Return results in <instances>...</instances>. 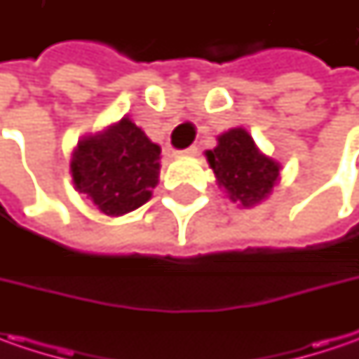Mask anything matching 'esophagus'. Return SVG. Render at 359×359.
<instances>
[{"mask_svg": "<svg viewBox=\"0 0 359 359\" xmlns=\"http://www.w3.org/2000/svg\"><path fill=\"white\" fill-rule=\"evenodd\" d=\"M175 156H182V158H194V156H198V147H196V145H189V147H186V149L175 151Z\"/></svg>", "mask_w": 359, "mask_h": 359, "instance_id": "34e87169", "label": "esophagus"}]
</instances>
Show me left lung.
Returning <instances> with one entry per match:
<instances>
[{
    "label": "left lung",
    "instance_id": "1",
    "mask_svg": "<svg viewBox=\"0 0 359 359\" xmlns=\"http://www.w3.org/2000/svg\"><path fill=\"white\" fill-rule=\"evenodd\" d=\"M217 186L224 187L231 201L252 208L266 200L280 177V163L264 156L252 135L233 128L217 137V147L205 151Z\"/></svg>",
    "mask_w": 359,
    "mask_h": 359
}]
</instances>
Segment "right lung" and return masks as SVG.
Wrapping results in <instances>:
<instances>
[{"instance_id": "1", "label": "right lung", "mask_w": 359, "mask_h": 359, "mask_svg": "<svg viewBox=\"0 0 359 359\" xmlns=\"http://www.w3.org/2000/svg\"><path fill=\"white\" fill-rule=\"evenodd\" d=\"M159 149L130 118L77 144L69 163L74 186L105 215H123L151 198Z\"/></svg>"}]
</instances>
